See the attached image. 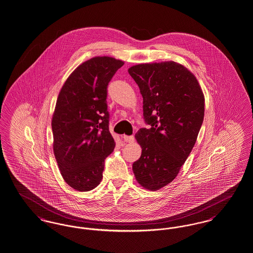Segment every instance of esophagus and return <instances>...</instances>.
I'll list each match as a JSON object with an SVG mask.
<instances>
[{
    "label": "esophagus",
    "instance_id": "esophagus-1",
    "mask_svg": "<svg viewBox=\"0 0 253 253\" xmlns=\"http://www.w3.org/2000/svg\"><path fill=\"white\" fill-rule=\"evenodd\" d=\"M123 140L128 143H131L134 141V137L132 135H123Z\"/></svg>",
    "mask_w": 253,
    "mask_h": 253
}]
</instances>
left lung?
<instances>
[{
  "label": "left lung",
  "mask_w": 253,
  "mask_h": 253,
  "mask_svg": "<svg viewBox=\"0 0 253 253\" xmlns=\"http://www.w3.org/2000/svg\"><path fill=\"white\" fill-rule=\"evenodd\" d=\"M128 72L140 89L150 125L135 133L142 152L132 171L141 186L156 191L176 178L192 151L204 118V95L192 72L174 61L138 64Z\"/></svg>",
  "instance_id": "obj_1"
}]
</instances>
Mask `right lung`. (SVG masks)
I'll return each mask as SVG.
<instances>
[{
	"mask_svg": "<svg viewBox=\"0 0 253 253\" xmlns=\"http://www.w3.org/2000/svg\"><path fill=\"white\" fill-rule=\"evenodd\" d=\"M124 62L96 56L84 62L61 88L51 120L53 153L65 182L90 191L102 179L116 143L109 131L107 85Z\"/></svg>",
	"mask_w": 253,
	"mask_h": 253,
	"instance_id": "add662e5",
	"label": "right lung"
}]
</instances>
